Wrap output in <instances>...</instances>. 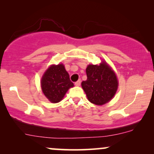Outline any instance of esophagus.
<instances>
[{"mask_svg":"<svg viewBox=\"0 0 154 154\" xmlns=\"http://www.w3.org/2000/svg\"><path fill=\"white\" fill-rule=\"evenodd\" d=\"M80 84H81V80H80V79L77 80V82H75V85L76 86H79V85H80Z\"/></svg>","mask_w":154,"mask_h":154,"instance_id":"34e87169","label":"esophagus"}]
</instances>
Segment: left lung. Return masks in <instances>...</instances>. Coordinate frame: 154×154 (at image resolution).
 Masks as SVG:
<instances>
[{
    "label": "left lung",
    "instance_id": "1",
    "mask_svg": "<svg viewBox=\"0 0 154 154\" xmlns=\"http://www.w3.org/2000/svg\"><path fill=\"white\" fill-rule=\"evenodd\" d=\"M87 79L82 82V88L90 102L101 106L112 99L118 88L116 75L106 61L99 65H88Z\"/></svg>",
    "mask_w": 154,
    "mask_h": 154
}]
</instances>
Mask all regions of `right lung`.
I'll use <instances>...</instances> for the list:
<instances>
[{
  "label": "right lung",
  "instance_id": "obj_1",
  "mask_svg": "<svg viewBox=\"0 0 154 154\" xmlns=\"http://www.w3.org/2000/svg\"><path fill=\"white\" fill-rule=\"evenodd\" d=\"M41 89L45 96L52 103H58L63 99L70 88L74 87L69 75L62 63L51 65L41 79Z\"/></svg>",
  "mask_w": 154,
  "mask_h": 154
}]
</instances>
